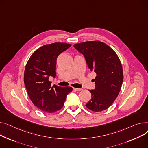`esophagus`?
<instances>
[{"label":"esophagus","mask_w":148,"mask_h":148,"mask_svg":"<svg viewBox=\"0 0 148 148\" xmlns=\"http://www.w3.org/2000/svg\"><path fill=\"white\" fill-rule=\"evenodd\" d=\"M73 90H75V91H81L82 89V88H73Z\"/></svg>","instance_id":"obj_1"}]
</instances>
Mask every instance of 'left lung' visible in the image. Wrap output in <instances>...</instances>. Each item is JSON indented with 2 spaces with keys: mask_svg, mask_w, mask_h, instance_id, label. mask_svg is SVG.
<instances>
[{
  "mask_svg": "<svg viewBox=\"0 0 148 148\" xmlns=\"http://www.w3.org/2000/svg\"><path fill=\"white\" fill-rule=\"evenodd\" d=\"M73 47L84 55L90 71L97 74L95 88L89 90L91 99L86 107L94 112L107 109L118 97L123 81L118 56L106 43L98 40L76 43Z\"/></svg>",
  "mask_w": 148,
  "mask_h": 148,
  "instance_id": "1",
  "label": "left lung"
}]
</instances>
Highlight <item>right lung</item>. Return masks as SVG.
<instances>
[{"label": "right lung", "mask_w": 148, "mask_h": 148, "mask_svg": "<svg viewBox=\"0 0 148 148\" xmlns=\"http://www.w3.org/2000/svg\"><path fill=\"white\" fill-rule=\"evenodd\" d=\"M72 45L56 42L43 45L34 52L26 64L24 82L29 97L39 109L54 113L62 109L67 95L72 91L70 86H51L50 76H56L57 57Z\"/></svg>", "instance_id": "add662e5"}]
</instances>
